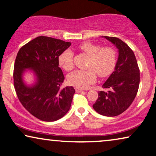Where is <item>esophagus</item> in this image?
<instances>
[{"label":"esophagus","mask_w":156,"mask_h":156,"mask_svg":"<svg viewBox=\"0 0 156 156\" xmlns=\"http://www.w3.org/2000/svg\"><path fill=\"white\" fill-rule=\"evenodd\" d=\"M75 90H76V92H78V93H80V92H81V91H82V89L77 88V87H76Z\"/></svg>","instance_id":"obj_1"}]
</instances>
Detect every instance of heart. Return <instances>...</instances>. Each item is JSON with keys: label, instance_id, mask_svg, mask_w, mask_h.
<instances>
[{"label": "heart", "instance_id": "b5f03b06", "mask_svg": "<svg viewBox=\"0 0 156 156\" xmlns=\"http://www.w3.org/2000/svg\"><path fill=\"white\" fill-rule=\"evenodd\" d=\"M80 50L89 57L86 70L76 69L67 76L68 82L77 88H87L97 80V73L101 77L110 75L117 63L116 51L111 47L101 48L99 44L90 42H82ZM59 64L66 71L74 67V54L70 50H66L59 56Z\"/></svg>", "mask_w": 156, "mask_h": 156}]
</instances>
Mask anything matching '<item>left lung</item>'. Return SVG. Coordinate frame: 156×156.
I'll use <instances>...</instances> for the list:
<instances>
[{
  "label": "left lung",
  "instance_id": "obj_1",
  "mask_svg": "<svg viewBox=\"0 0 156 156\" xmlns=\"http://www.w3.org/2000/svg\"><path fill=\"white\" fill-rule=\"evenodd\" d=\"M119 50L114 71L102 85L107 91H100L93 108L98 114L116 116L131 106L137 94L140 83V70L133 50L127 44L115 37L104 36Z\"/></svg>",
  "mask_w": 156,
  "mask_h": 156
}]
</instances>
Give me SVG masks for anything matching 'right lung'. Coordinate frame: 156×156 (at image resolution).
<instances>
[{
	"instance_id": "1",
	"label": "right lung",
	"mask_w": 156,
	"mask_h": 156,
	"mask_svg": "<svg viewBox=\"0 0 156 156\" xmlns=\"http://www.w3.org/2000/svg\"><path fill=\"white\" fill-rule=\"evenodd\" d=\"M70 45L69 42L40 36L23 45L17 54L13 72L16 94L25 109L40 120H58L71 106L75 90L73 87L61 88L65 76L58 60ZM26 69L33 70L36 76L31 86L22 79Z\"/></svg>"
}]
</instances>
